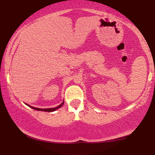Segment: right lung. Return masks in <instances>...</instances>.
I'll list each match as a JSON object with an SVG mask.
<instances>
[{"instance_id":"obj_1","label":"right lung","mask_w":155,"mask_h":155,"mask_svg":"<svg viewBox=\"0 0 155 155\" xmlns=\"http://www.w3.org/2000/svg\"><path fill=\"white\" fill-rule=\"evenodd\" d=\"M63 104H64V102L62 103V104H60V105H59V106H57V107H55V108H35V107H33V106H29V105H28V106H30V107L32 108H33V109L37 110V111H43L51 112V111H55V110L58 109V108L61 107V106H63Z\"/></svg>"}]
</instances>
